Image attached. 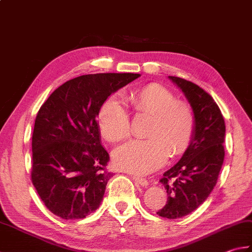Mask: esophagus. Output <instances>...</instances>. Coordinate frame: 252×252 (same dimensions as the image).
<instances>
[{"instance_id": "obj_1", "label": "esophagus", "mask_w": 252, "mask_h": 252, "mask_svg": "<svg viewBox=\"0 0 252 252\" xmlns=\"http://www.w3.org/2000/svg\"><path fill=\"white\" fill-rule=\"evenodd\" d=\"M131 178H132V180H135L137 183L140 184L141 187H147V185H148V181H147V180L144 178L138 177V175H132Z\"/></svg>"}]
</instances>
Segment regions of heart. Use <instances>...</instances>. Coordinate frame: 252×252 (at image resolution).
<instances>
[{
	"mask_svg": "<svg viewBox=\"0 0 252 252\" xmlns=\"http://www.w3.org/2000/svg\"><path fill=\"white\" fill-rule=\"evenodd\" d=\"M127 99L136 114L151 116V121L146 131L148 139L129 140L113 151V162L117 168L147 174L162 167L169 154L177 157L185 153L195 129V117L189 104L177 101L169 90L155 83L132 90ZM97 123L102 135L111 142L130 134L129 116L116 96L104 101Z\"/></svg>",
	"mask_w": 252,
	"mask_h": 252,
	"instance_id": "obj_1",
	"label": "heart"
}]
</instances>
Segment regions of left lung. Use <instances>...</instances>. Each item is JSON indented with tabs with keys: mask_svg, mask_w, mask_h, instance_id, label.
Returning a JSON list of instances; mask_svg holds the SVG:
<instances>
[{
	"mask_svg": "<svg viewBox=\"0 0 252 252\" xmlns=\"http://www.w3.org/2000/svg\"><path fill=\"white\" fill-rule=\"evenodd\" d=\"M168 78L183 92L195 117L189 148L160 180L167 189L168 201L157 214L175 220L195 211L216 185L224 162L226 126L220 107L210 94L182 78Z\"/></svg>",
	"mask_w": 252,
	"mask_h": 252,
	"instance_id": "left-lung-1",
	"label": "left lung"
}]
</instances>
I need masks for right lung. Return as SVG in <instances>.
<instances>
[{"label":"right lung","instance_id":"add662e5","mask_svg":"<svg viewBox=\"0 0 252 252\" xmlns=\"http://www.w3.org/2000/svg\"><path fill=\"white\" fill-rule=\"evenodd\" d=\"M138 73L85 74L56 89L38 112L32 131V181L47 208L82 220L103 201L112 174L96 117L107 97Z\"/></svg>","mask_w":252,"mask_h":252}]
</instances>
